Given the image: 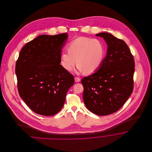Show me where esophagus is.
I'll list each match as a JSON object with an SVG mask.
<instances>
[{
  "mask_svg": "<svg viewBox=\"0 0 152 152\" xmlns=\"http://www.w3.org/2000/svg\"><path fill=\"white\" fill-rule=\"evenodd\" d=\"M75 82L78 83V82H79L80 81V79L79 77H75Z\"/></svg>",
  "mask_w": 152,
  "mask_h": 152,
  "instance_id": "34e87169",
  "label": "esophagus"
}]
</instances>
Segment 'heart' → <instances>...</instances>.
<instances>
[{
    "label": "heart",
    "mask_w": 152,
    "mask_h": 152,
    "mask_svg": "<svg viewBox=\"0 0 152 152\" xmlns=\"http://www.w3.org/2000/svg\"><path fill=\"white\" fill-rule=\"evenodd\" d=\"M67 48L68 52L61 53V64L68 71H72L77 63L80 72H94L100 68L105 54L101 40L86 37L75 39L68 44Z\"/></svg>",
    "instance_id": "1"
}]
</instances>
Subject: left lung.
<instances>
[{"label":"left lung","mask_w":152,"mask_h":152,"mask_svg":"<svg viewBox=\"0 0 152 152\" xmlns=\"http://www.w3.org/2000/svg\"><path fill=\"white\" fill-rule=\"evenodd\" d=\"M96 35L105 40L107 53L97 71L81 80L83 100L91 112L105 116L118 110L132 94L135 64L123 40L107 32Z\"/></svg>","instance_id":"left-lung-1"}]
</instances>
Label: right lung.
<instances>
[{"label":"right lung","instance_id":"add662e5","mask_svg":"<svg viewBox=\"0 0 152 152\" xmlns=\"http://www.w3.org/2000/svg\"><path fill=\"white\" fill-rule=\"evenodd\" d=\"M66 33L43 35L26 44L16 60L15 72L20 96L35 113L54 115L63 108L74 77L60 64Z\"/></svg>","mask_w":152,"mask_h":152}]
</instances>
